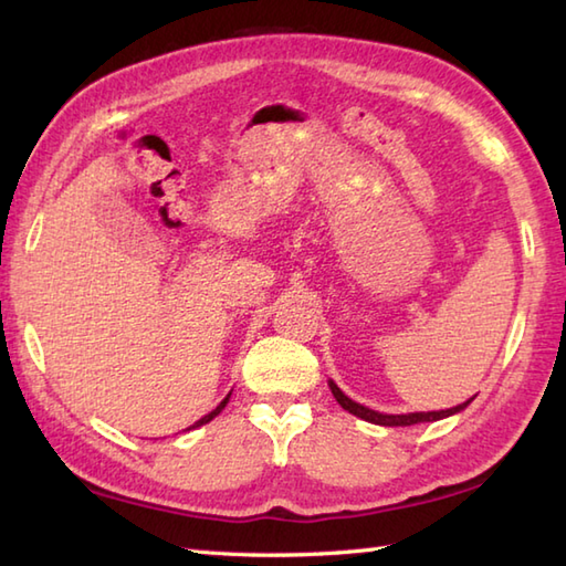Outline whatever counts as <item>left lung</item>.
Segmentation results:
<instances>
[{
    "instance_id": "left-lung-1",
    "label": "left lung",
    "mask_w": 566,
    "mask_h": 566,
    "mask_svg": "<svg viewBox=\"0 0 566 566\" xmlns=\"http://www.w3.org/2000/svg\"><path fill=\"white\" fill-rule=\"evenodd\" d=\"M328 387H331V391H333V396H335V401H338L345 411H350L353 416H357V418H363V420H369V423H375V426H389V428H394V426H416V423H432V420H440V418H448V416H454V413H460V411H464V408L472 403V399L469 401H464V403H460V406H454V408H448V411H420V413H379V411H371V408H367V406H363V403H357V401H353V399H347V396L338 389V384L335 381H328Z\"/></svg>"
}]
</instances>
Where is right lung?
<instances>
[{
    "mask_svg": "<svg viewBox=\"0 0 566 566\" xmlns=\"http://www.w3.org/2000/svg\"><path fill=\"white\" fill-rule=\"evenodd\" d=\"M228 399H231V394H228V396H226V399H223V401H221L219 406H216L211 413H207V416H203V418H199V420H197V423H195V426H191V428H199V426H203V423H209V420H213L216 416H219V413L223 411V408H226V403H228Z\"/></svg>",
    "mask_w": 566,
    "mask_h": 566,
    "instance_id": "1",
    "label": "right lung"
}]
</instances>
